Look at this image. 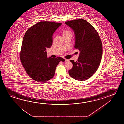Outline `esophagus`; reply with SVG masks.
<instances>
[{
  "label": "esophagus",
  "instance_id": "esophagus-1",
  "mask_svg": "<svg viewBox=\"0 0 124 124\" xmlns=\"http://www.w3.org/2000/svg\"><path fill=\"white\" fill-rule=\"evenodd\" d=\"M65 59V62H68L69 61V59Z\"/></svg>",
  "mask_w": 124,
  "mask_h": 124
}]
</instances>
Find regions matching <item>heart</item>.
<instances>
[{"label":"heart","mask_w":124,"mask_h":124,"mask_svg":"<svg viewBox=\"0 0 124 124\" xmlns=\"http://www.w3.org/2000/svg\"><path fill=\"white\" fill-rule=\"evenodd\" d=\"M70 33V32L67 30H65V31H63V35H65V34H67L68 33Z\"/></svg>","instance_id":"heart-1"}]
</instances>
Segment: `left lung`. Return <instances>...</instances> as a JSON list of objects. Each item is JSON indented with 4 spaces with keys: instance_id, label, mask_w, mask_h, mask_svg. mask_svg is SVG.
<instances>
[{
    "instance_id": "8db88e82",
    "label": "left lung",
    "mask_w": 124,
    "mask_h": 124,
    "mask_svg": "<svg viewBox=\"0 0 124 124\" xmlns=\"http://www.w3.org/2000/svg\"><path fill=\"white\" fill-rule=\"evenodd\" d=\"M66 25L75 34L74 47L80 51L78 61L70 60L72 68L70 76L78 81H85L97 70L102 56V45L98 32L92 25L84 19L66 22Z\"/></svg>"
}]
</instances>
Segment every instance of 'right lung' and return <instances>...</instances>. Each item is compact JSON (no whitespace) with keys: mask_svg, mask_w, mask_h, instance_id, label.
I'll use <instances>...</instances> for the list:
<instances>
[{"mask_svg":"<svg viewBox=\"0 0 124 124\" xmlns=\"http://www.w3.org/2000/svg\"><path fill=\"white\" fill-rule=\"evenodd\" d=\"M62 23L43 21L33 25L24 36L20 58L26 73L39 82L53 78L60 62L65 60L60 57L47 58V48L51 47L52 36Z\"/></svg>","mask_w":124,"mask_h":124,"instance_id":"1","label":"right lung"}]
</instances>
